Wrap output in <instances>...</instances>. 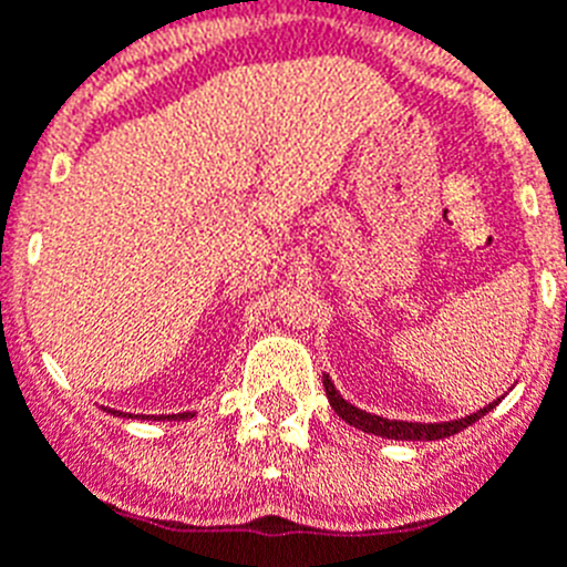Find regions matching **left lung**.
I'll use <instances>...</instances> for the list:
<instances>
[{"label": "left lung", "mask_w": 567, "mask_h": 567, "mask_svg": "<svg viewBox=\"0 0 567 567\" xmlns=\"http://www.w3.org/2000/svg\"><path fill=\"white\" fill-rule=\"evenodd\" d=\"M323 385H327L329 405L338 412V417H343L346 423L360 429V432L374 434V437H385V440H445V437H452V434L463 432V429H468V425L477 423L480 417H485V414L499 403V400L497 403H488L485 409H480V412L468 414V417L449 420V423H409V420H389V417H380V414H369L363 412V409H358V405H352L349 400H343V394H340L338 389H334L329 374H323Z\"/></svg>", "instance_id": "obj_1"}]
</instances>
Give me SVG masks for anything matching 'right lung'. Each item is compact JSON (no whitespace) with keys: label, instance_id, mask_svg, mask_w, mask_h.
<instances>
[{"label":"right lung","instance_id":"add662e5","mask_svg":"<svg viewBox=\"0 0 567 567\" xmlns=\"http://www.w3.org/2000/svg\"><path fill=\"white\" fill-rule=\"evenodd\" d=\"M110 414H115V417H130V414L124 412H113V409H107ZM135 417H142V420H155L153 414H135ZM195 414L193 412H184V414H158V420H193Z\"/></svg>","mask_w":567,"mask_h":567}]
</instances>
